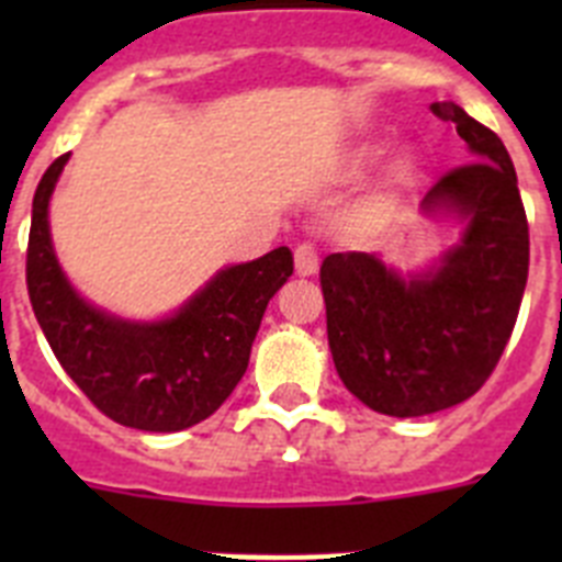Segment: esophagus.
<instances>
[{"label":"esophagus","mask_w":562,"mask_h":562,"mask_svg":"<svg viewBox=\"0 0 562 562\" xmlns=\"http://www.w3.org/2000/svg\"><path fill=\"white\" fill-rule=\"evenodd\" d=\"M317 250L312 245H297L295 247V272L297 276H315L317 272Z\"/></svg>","instance_id":"1"}]
</instances>
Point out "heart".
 <instances>
[{"label":"heart","instance_id":"b5f03b06","mask_svg":"<svg viewBox=\"0 0 562 562\" xmlns=\"http://www.w3.org/2000/svg\"><path fill=\"white\" fill-rule=\"evenodd\" d=\"M391 202H394V193H391V191L380 193V200H376V211H385V207H389Z\"/></svg>","mask_w":562,"mask_h":562}]
</instances>
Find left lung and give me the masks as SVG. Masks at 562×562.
I'll use <instances>...</instances> for the list:
<instances>
[{"label": "left lung", "instance_id": "1", "mask_svg": "<svg viewBox=\"0 0 562 562\" xmlns=\"http://www.w3.org/2000/svg\"><path fill=\"white\" fill-rule=\"evenodd\" d=\"M430 112L453 123L473 154L422 202L467 222L459 245L439 270L411 278L371 252H331L321 265L342 385L376 414L400 419L453 408L490 380L529 276V225L509 151L459 103H434Z\"/></svg>", "mask_w": 562, "mask_h": 562}]
</instances>
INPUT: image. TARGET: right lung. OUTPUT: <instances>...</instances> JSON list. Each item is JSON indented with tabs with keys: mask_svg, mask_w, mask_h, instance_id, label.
Segmentation results:
<instances>
[{
	"mask_svg": "<svg viewBox=\"0 0 562 562\" xmlns=\"http://www.w3.org/2000/svg\"><path fill=\"white\" fill-rule=\"evenodd\" d=\"M69 154L44 171L33 196L27 295L49 349L78 389L117 425L173 434L207 419L250 362L270 297L292 276L290 247L225 267L177 315L132 324L69 286L49 241V193Z\"/></svg>",
	"mask_w": 562,
	"mask_h": 562,
	"instance_id": "1",
	"label": "right lung"
}]
</instances>
